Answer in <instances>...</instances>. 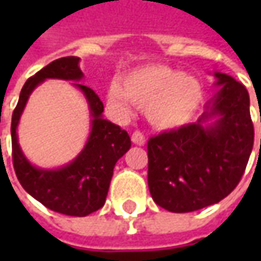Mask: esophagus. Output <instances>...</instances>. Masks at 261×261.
Masks as SVG:
<instances>
[{
  "label": "esophagus",
  "mask_w": 261,
  "mask_h": 261,
  "mask_svg": "<svg viewBox=\"0 0 261 261\" xmlns=\"http://www.w3.org/2000/svg\"><path fill=\"white\" fill-rule=\"evenodd\" d=\"M132 142L135 144V145H145V136L142 132H139V130H136L132 134Z\"/></svg>",
  "instance_id": "34e87169"
}]
</instances>
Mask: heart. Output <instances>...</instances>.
<instances>
[{
  "instance_id": "heart-1",
  "label": "heart",
  "mask_w": 261,
  "mask_h": 261,
  "mask_svg": "<svg viewBox=\"0 0 261 261\" xmlns=\"http://www.w3.org/2000/svg\"><path fill=\"white\" fill-rule=\"evenodd\" d=\"M109 101L129 113V101L145 110L156 129H175L187 123L202 101V86L195 76L166 65H146L127 72L120 86L109 88Z\"/></svg>"
}]
</instances>
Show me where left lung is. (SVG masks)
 <instances>
[{"mask_svg":"<svg viewBox=\"0 0 261 261\" xmlns=\"http://www.w3.org/2000/svg\"><path fill=\"white\" fill-rule=\"evenodd\" d=\"M215 76L221 90L196 123L148 141V187L156 205L170 212H193L218 203L246 171L254 144L248 91L232 76ZM212 117L216 122L205 125Z\"/></svg>","mask_w":261,"mask_h":261,"instance_id":"8db88e82","label":"left lung"}]
</instances>
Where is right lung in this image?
I'll return each instance as SVG.
<instances>
[{
	"label": "right lung",
	"mask_w": 261,
	"mask_h": 261,
	"mask_svg": "<svg viewBox=\"0 0 261 261\" xmlns=\"http://www.w3.org/2000/svg\"><path fill=\"white\" fill-rule=\"evenodd\" d=\"M80 58H59L30 76L21 88L11 119L13 166L20 185L47 209L69 216H87L103 207L109 192L113 168L120 156L130 148V138L120 126L103 119L105 106L90 87L74 84L86 95L91 112V132L84 149L69 164L45 170L32 166L17 139L20 116L32 91L47 78L80 81Z\"/></svg>",
	"instance_id": "obj_1"
}]
</instances>
